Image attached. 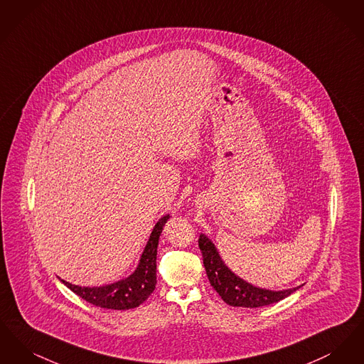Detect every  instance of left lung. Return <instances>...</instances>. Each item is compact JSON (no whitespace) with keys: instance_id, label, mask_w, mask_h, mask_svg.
I'll use <instances>...</instances> for the list:
<instances>
[{"instance_id":"left-lung-1","label":"left lung","mask_w":364,"mask_h":364,"mask_svg":"<svg viewBox=\"0 0 364 364\" xmlns=\"http://www.w3.org/2000/svg\"><path fill=\"white\" fill-rule=\"evenodd\" d=\"M199 248L203 255V264L208 273V281L214 291L221 296V299L233 307L257 309L277 303L287 296L294 294L296 289L287 291H269L252 287L251 284L242 281L235 276L220 258L214 244L208 240L205 235L199 237Z\"/></svg>"}]
</instances>
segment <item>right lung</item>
Returning <instances> with one entry per match:
<instances>
[{
  "mask_svg": "<svg viewBox=\"0 0 364 364\" xmlns=\"http://www.w3.org/2000/svg\"><path fill=\"white\" fill-rule=\"evenodd\" d=\"M168 218L169 215H165L156 223L141 254L138 269L132 276L100 288H85L72 285L64 279L61 281L73 294L80 296L92 306L107 310H129L138 307L156 289V248L159 235Z\"/></svg>",
  "mask_w": 364,
  "mask_h": 364,
  "instance_id": "add662e5",
  "label": "right lung"
}]
</instances>
